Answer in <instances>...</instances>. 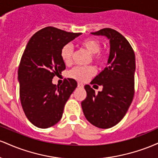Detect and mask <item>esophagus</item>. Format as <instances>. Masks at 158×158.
Segmentation results:
<instances>
[{
    "instance_id": "1",
    "label": "esophagus",
    "mask_w": 158,
    "mask_h": 158,
    "mask_svg": "<svg viewBox=\"0 0 158 158\" xmlns=\"http://www.w3.org/2000/svg\"><path fill=\"white\" fill-rule=\"evenodd\" d=\"M77 86H78V88H84V85H83L82 83H81V82H78Z\"/></svg>"
}]
</instances>
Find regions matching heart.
<instances>
[{"instance_id":"heart-1","label":"heart","mask_w":158,"mask_h":158,"mask_svg":"<svg viewBox=\"0 0 158 158\" xmlns=\"http://www.w3.org/2000/svg\"><path fill=\"white\" fill-rule=\"evenodd\" d=\"M80 45L84 48L89 53L91 54L92 60L97 64L102 65L107 60V53L100 50V42L99 40L94 38H88L80 42ZM73 50L71 45L66 44L61 50V58L63 62L69 65L72 62ZM95 68L92 66L88 67H75L69 72L68 76L76 80L85 81L95 74Z\"/></svg>"}]
</instances>
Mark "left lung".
<instances>
[{
  "instance_id": "left-lung-1",
  "label": "left lung",
  "mask_w": 158,
  "mask_h": 158,
  "mask_svg": "<svg viewBox=\"0 0 158 158\" xmlns=\"http://www.w3.org/2000/svg\"><path fill=\"white\" fill-rule=\"evenodd\" d=\"M91 34L109 39L110 55L108 66L91 81L92 85H102V90L96 94L90 85H85L87 97L81 108L92 125L109 128L122 120L133 100L135 55L129 42L115 30L104 28Z\"/></svg>"
}]
</instances>
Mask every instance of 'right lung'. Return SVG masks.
Instances as JSON below:
<instances>
[{"instance_id": "obj_1", "label": "right lung", "mask_w": 158, "mask_h": 158, "mask_svg": "<svg viewBox=\"0 0 158 158\" xmlns=\"http://www.w3.org/2000/svg\"><path fill=\"white\" fill-rule=\"evenodd\" d=\"M80 35L47 27L27 43L18 71L20 100L27 119L38 128H49L60 120L65 103L77 87L73 79H65L60 86L52 80L65 69L61 49Z\"/></svg>"}]
</instances>
